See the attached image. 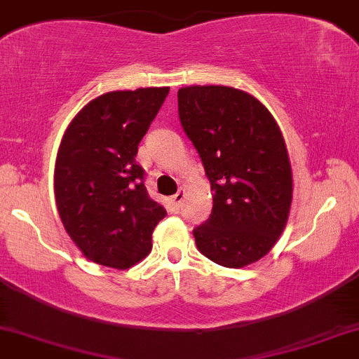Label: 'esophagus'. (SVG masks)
<instances>
[{
  "label": "esophagus",
  "mask_w": 359,
  "mask_h": 359,
  "mask_svg": "<svg viewBox=\"0 0 359 359\" xmlns=\"http://www.w3.org/2000/svg\"><path fill=\"white\" fill-rule=\"evenodd\" d=\"M184 199H185V191H184V189H179V192H177L175 196H172V204H174L177 209L182 208Z\"/></svg>",
  "instance_id": "1"
}]
</instances>
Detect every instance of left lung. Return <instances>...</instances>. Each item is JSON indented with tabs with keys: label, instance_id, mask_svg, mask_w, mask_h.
I'll return each mask as SVG.
<instances>
[{
	"label": "left lung",
	"instance_id": "left-lung-1",
	"mask_svg": "<svg viewBox=\"0 0 359 359\" xmlns=\"http://www.w3.org/2000/svg\"><path fill=\"white\" fill-rule=\"evenodd\" d=\"M177 100L214 194L211 216L192 231L197 250L228 269L258 262L282 234L292 203L278 125L258 100L226 86L182 88Z\"/></svg>",
	"mask_w": 359,
	"mask_h": 359
}]
</instances>
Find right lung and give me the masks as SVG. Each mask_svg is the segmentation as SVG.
Returning a JSON list of instances; mask_svg holds the SVG:
<instances>
[{"mask_svg":"<svg viewBox=\"0 0 359 359\" xmlns=\"http://www.w3.org/2000/svg\"><path fill=\"white\" fill-rule=\"evenodd\" d=\"M168 88L114 90L72 119L55 162V201L65 231L90 262L125 270L150 253L167 211L150 199L135 156Z\"/></svg>","mask_w":359,"mask_h":359,"instance_id":"obj_1","label":"right lung"}]
</instances>
